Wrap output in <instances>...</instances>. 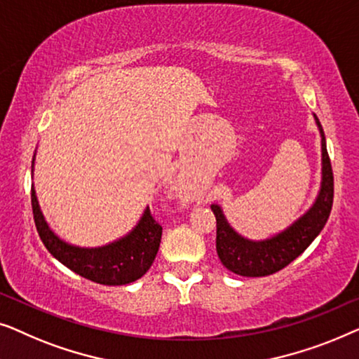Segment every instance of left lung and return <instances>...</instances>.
<instances>
[{
	"instance_id": "8db88e82",
	"label": "left lung",
	"mask_w": 359,
	"mask_h": 359,
	"mask_svg": "<svg viewBox=\"0 0 359 359\" xmlns=\"http://www.w3.org/2000/svg\"><path fill=\"white\" fill-rule=\"evenodd\" d=\"M314 120L320 135V187L309 210L276 234L265 239H249L229 224L221 205L213 203L216 216V252L226 269L241 276H266L276 273L299 257L320 234L329 219L333 203V174L327 154L325 135L316 114Z\"/></svg>"
}]
</instances>
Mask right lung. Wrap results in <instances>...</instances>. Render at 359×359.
I'll return each instance as SVG.
<instances>
[{
    "instance_id": "1",
    "label": "right lung",
    "mask_w": 359,
    "mask_h": 359,
    "mask_svg": "<svg viewBox=\"0 0 359 359\" xmlns=\"http://www.w3.org/2000/svg\"><path fill=\"white\" fill-rule=\"evenodd\" d=\"M34 164L35 153L32 158V175ZM30 198H32L35 228L43 245L60 264L68 266L83 278L99 285L122 286L140 280L153 265L159 250L163 228L151 216L149 206H146L138 223L125 236L104 245L81 247L69 244L50 228L40 210L34 184Z\"/></svg>"
}]
</instances>
